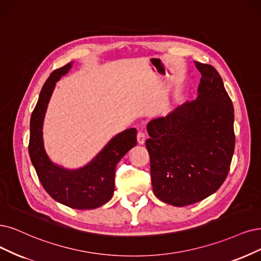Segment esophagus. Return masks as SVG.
Segmentation results:
<instances>
[{
  "label": "esophagus",
  "mask_w": 261,
  "mask_h": 261,
  "mask_svg": "<svg viewBox=\"0 0 261 261\" xmlns=\"http://www.w3.org/2000/svg\"><path fill=\"white\" fill-rule=\"evenodd\" d=\"M137 139H138V143H139V144H141V145H143V144L145 143V140H146V136H145V133H144L143 131H139Z\"/></svg>",
  "instance_id": "34e87169"
}]
</instances>
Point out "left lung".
I'll use <instances>...</instances> for the list:
<instances>
[{"mask_svg":"<svg viewBox=\"0 0 261 261\" xmlns=\"http://www.w3.org/2000/svg\"><path fill=\"white\" fill-rule=\"evenodd\" d=\"M202 77L197 99L147 123L153 194L186 206L223 185L233 156L234 111L218 72L195 62Z\"/></svg>","mask_w":261,"mask_h":261,"instance_id":"left-lung-1","label":"left lung"}]
</instances>
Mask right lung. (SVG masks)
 Returning a JSON list of instances; mask_svg holds the SVG:
<instances>
[{"label": "right lung", "mask_w": 261, "mask_h": 261, "mask_svg": "<svg viewBox=\"0 0 261 261\" xmlns=\"http://www.w3.org/2000/svg\"><path fill=\"white\" fill-rule=\"evenodd\" d=\"M73 62L55 70L44 84L31 115L29 153L43 187L54 200L75 210H92L109 202L115 189V169L137 145V129L130 128L112 138L95 157L79 169L53 162L44 146L43 124L56 83L69 73Z\"/></svg>", "instance_id": "obj_1"}]
</instances>
